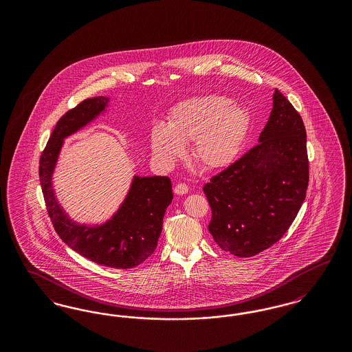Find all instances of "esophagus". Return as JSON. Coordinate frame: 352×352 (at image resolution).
Wrapping results in <instances>:
<instances>
[{"label":"esophagus","instance_id":"34e87169","mask_svg":"<svg viewBox=\"0 0 352 352\" xmlns=\"http://www.w3.org/2000/svg\"><path fill=\"white\" fill-rule=\"evenodd\" d=\"M174 192L177 195H184V194L188 192V187L184 184H178L174 187Z\"/></svg>","mask_w":352,"mask_h":352}]
</instances>
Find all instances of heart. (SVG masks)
Listing matches in <instances>:
<instances>
[{
    "mask_svg": "<svg viewBox=\"0 0 352 352\" xmlns=\"http://www.w3.org/2000/svg\"><path fill=\"white\" fill-rule=\"evenodd\" d=\"M247 109L219 95L191 98L174 105L168 124L151 128L154 157L171 166L186 153L184 144L192 142L194 160L208 170L230 166L241 151L250 131Z\"/></svg>",
    "mask_w": 352,
    "mask_h": 352,
    "instance_id": "heart-1",
    "label": "heart"
}]
</instances>
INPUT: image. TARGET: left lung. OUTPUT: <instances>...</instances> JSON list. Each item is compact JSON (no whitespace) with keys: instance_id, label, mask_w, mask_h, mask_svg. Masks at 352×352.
Returning <instances> with one entry per match:
<instances>
[{"instance_id":"8db88e82","label":"left lung","mask_w":352,"mask_h":352,"mask_svg":"<svg viewBox=\"0 0 352 352\" xmlns=\"http://www.w3.org/2000/svg\"><path fill=\"white\" fill-rule=\"evenodd\" d=\"M307 184L305 125L276 89L258 144L203 187L212 211L208 231L223 251L237 257L265 251L297 217Z\"/></svg>"}]
</instances>
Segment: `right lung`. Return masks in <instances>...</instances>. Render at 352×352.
Returning <instances> with one entry per match:
<instances>
[{"instance_id":"1","label":"right lung","mask_w":352,"mask_h":352,"mask_svg":"<svg viewBox=\"0 0 352 352\" xmlns=\"http://www.w3.org/2000/svg\"><path fill=\"white\" fill-rule=\"evenodd\" d=\"M109 98L82 101L55 125L39 161V178L47 212L56 234L71 250L108 268L131 269L144 263L157 248L162 221L173 201L168 177L134 175L118 211L101 224H80L69 218L58 201L52 174L65 138L104 115Z\"/></svg>"}]
</instances>
